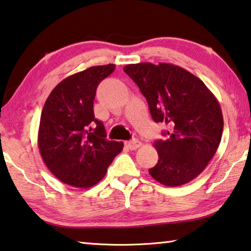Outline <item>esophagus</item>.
<instances>
[{
  "mask_svg": "<svg viewBox=\"0 0 251 251\" xmlns=\"http://www.w3.org/2000/svg\"><path fill=\"white\" fill-rule=\"evenodd\" d=\"M125 145L128 147L129 150H137L138 147H141L142 143L138 140H133V141H127L125 142Z\"/></svg>",
  "mask_w": 251,
  "mask_h": 251,
  "instance_id": "1",
  "label": "esophagus"
}]
</instances>
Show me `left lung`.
<instances>
[{
  "mask_svg": "<svg viewBox=\"0 0 251 251\" xmlns=\"http://www.w3.org/2000/svg\"><path fill=\"white\" fill-rule=\"evenodd\" d=\"M124 71L146 98L156 123H165L166 141H155L158 161L151 176L166 186L196 178L220 144L224 117L218 99L204 82L172 63L141 62Z\"/></svg>",
  "mask_w": 251,
  "mask_h": 251,
  "instance_id": "left-lung-1",
  "label": "left lung"
}]
</instances>
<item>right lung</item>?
<instances>
[{
    "mask_svg": "<svg viewBox=\"0 0 251 251\" xmlns=\"http://www.w3.org/2000/svg\"><path fill=\"white\" fill-rule=\"evenodd\" d=\"M115 65L95 66L59 82L43 106L38 146L53 176L75 188H90L101 180L123 142L107 141L104 124L95 118L94 99Z\"/></svg>",
    "mask_w": 251,
    "mask_h": 251,
    "instance_id": "right-lung-1",
    "label": "right lung"
}]
</instances>
